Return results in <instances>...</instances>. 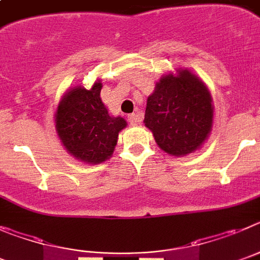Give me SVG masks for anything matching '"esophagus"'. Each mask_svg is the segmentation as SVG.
<instances>
[{"label": "esophagus", "mask_w": 260, "mask_h": 260, "mask_svg": "<svg viewBox=\"0 0 260 260\" xmlns=\"http://www.w3.org/2000/svg\"><path fill=\"white\" fill-rule=\"evenodd\" d=\"M128 120H129V123L132 125H137L141 121V118H140L137 114H131L129 116H128Z\"/></svg>", "instance_id": "esophagus-1"}]
</instances>
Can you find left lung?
<instances>
[{
  "instance_id": "8db88e82",
  "label": "left lung",
  "mask_w": 260,
  "mask_h": 260,
  "mask_svg": "<svg viewBox=\"0 0 260 260\" xmlns=\"http://www.w3.org/2000/svg\"><path fill=\"white\" fill-rule=\"evenodd\" d=\"M165 153L184 156L209 139L214 105L206 84L188 69L163 75L147 97L144 119Z\"/></svg>"
}]
</instances>
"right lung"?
Returning a JSON list of instances; mask_svg holds the SVG:
<instances>
[{"mask_svg":"<svg viewBox=\"0 0 260 260\" xmlns=\"http://www.w3.org/2000/svg\"><path fill=\"white\" fill-rule=\"evenodd\" d=\"M101 89V80L89 89L70 88L54 115L55 131L67 153L86 165H98L113 155L119 132L127 127L124 118L110 115Z\"/></svg>","mask_w":260,"mask_h":260,"instance_id":"obj_1","label":"right lung"}]
</instances>
